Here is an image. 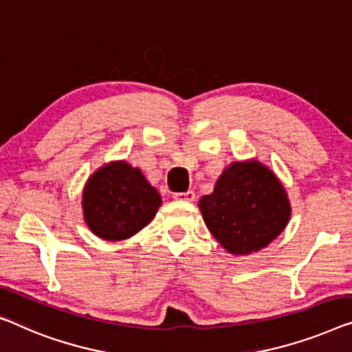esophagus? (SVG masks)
I'll return each mask as SVG.
<instances>
[{
    "label": "esophagus",
    "mask_w": 352,
    "mask_h": 352,
    "mask_svg": "<svg viewBox=\"0 0 352 352\" xmlns=\"http://www.w3.org/2000/svg\"><path fill=\"white\" fill-rule=\"evenodd\" d=\"M175 201H185V202H192L196 199V192L194 191H186V192H175L174 194Z\"/></svg>",
    "instance_id": "obj_1"
}]
</instances>
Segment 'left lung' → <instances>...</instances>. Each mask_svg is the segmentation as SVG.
I'll list each match as a JSON object with an SVG mask.
<instances>
[{
	"label": "left lung",
	"instance_id": "left-lung-1",
	"mask_svg": "<svg viewBox=\"0 0 352 352\" xmlns=\"http://www.w3.org/2000/svg\"><path fill=\"white\" fill-rule=\"evenodd\" d=\"M199 208L213 237L237 256L265 248L291 218L281 182L256 160L235 161L226 167L213 192L199 201Z\"/></svg>",
	"mask_w": 352,
	"mask_h": 352
}]
</instances>
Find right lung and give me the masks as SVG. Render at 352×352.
<instances>
[{
    "instance_id": "obj_1",
    "label": "right lung",
    "mask_w": 352,
    "mask_h": 352,
    "mask_svg": "<svg viewBox=\"0 0 352 352\" xmlns=\"http://www.w3.org/2000/svg\"><path fill=\"white\" fill-rule=\"evenodd\" d=\"M161 204L160 192L126 161L98 169L88 178L82 196L83 219L94 235L109 242L138 234L155 218Z\"/></svg>"
}]
</instances>
